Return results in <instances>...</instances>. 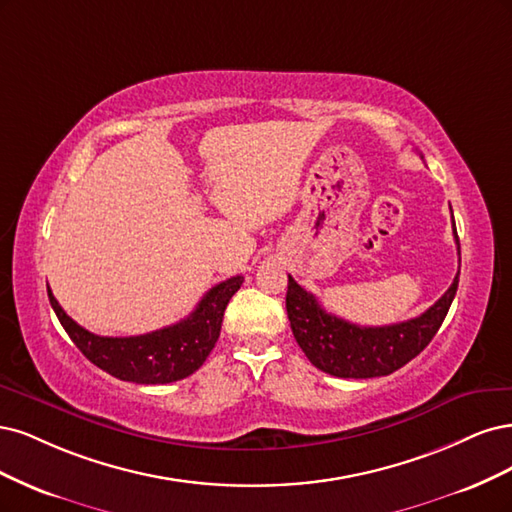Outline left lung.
<instances>
[{
  "label": "left lung",
  "mask_w": 512,
  "mask_h": 512,
  "mask_svg": "<svg viewBox=\"0 0 512 512\" xmlns=\"http://www.w3.org/2000/svg\"><path fill=\"white\" fill-rule=\"evenodd\" d=\"M453 234L459 255L455 229ZM457 285L459 272L447 293L415 319L383 327H361L329 315L315 295L289 276L287 317L295 340L315 368L338 378L387 376L406 366L432 342L451 308Z\"/></svg>",
  "instance_id": "8db88e82"
}]
</instances>
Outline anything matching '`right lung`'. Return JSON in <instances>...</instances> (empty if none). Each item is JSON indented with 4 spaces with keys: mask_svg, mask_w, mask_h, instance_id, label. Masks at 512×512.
<instances>
[{
    "mask_svg": "<svg viewBox=\"0 0 512 512\" xmlns=\"http://www.w3.org/2000/svg\"><path fill=\"white\" fill-rule=\"evenodd\" d=\"M244 276H232L214 285L191 315L151 334L112 338L97 336L80 327L55 300L48 287V300L59 323L91 364L114 378L140 385H166L187 378L200 368L221 334L223 312Z\"/></svg>",
    "mask_w": 512,
    "mask_h": 512,
    "instance_id": "right-lung-1",
    "label": "right lung"
}]
</instances>
